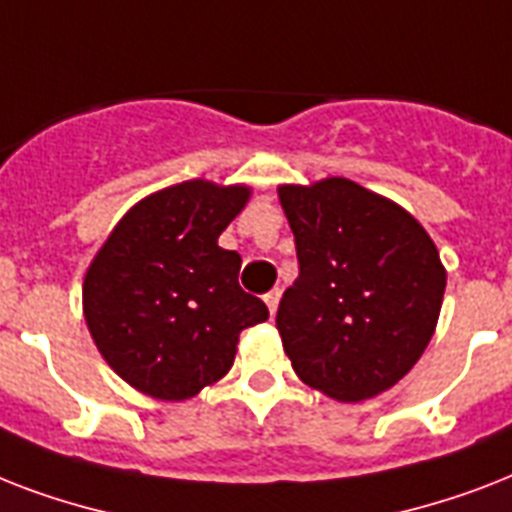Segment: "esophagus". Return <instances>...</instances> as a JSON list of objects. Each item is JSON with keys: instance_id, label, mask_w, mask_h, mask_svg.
<instances>
[{"instance_id": "obj_1", "label": "esophagus", "mask_w": 512, "mask_h": 512, "mask_svg": "<svg viewBox=\"0 0 512 512\" xmlns=\"http://www.w3.org/2000/svg\"><path fill=\"white\" fill-rule=\"evenodd\" d=\"M263 300H265V305H268L271 316H276V308H279V300H281V289H271V292H268Z\"/></svg>"}]
</instances>
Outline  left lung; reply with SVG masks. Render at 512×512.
<instances>
[{
    "instance_id": "left-lung-1",
    "label": "left lung",
    "mask_w": 512,
    "mask_h": 512,
    "mask_svg": "<svg viewBox=\"0 0 512 512\" xmlns=\"http://www.w3.org/2000/svg\"><path fill=\"white\" fill-rule=\"evenodd\" d=\"M300 276L276 313L297 377L361 401L393 388L436 329L446 271L406 209L353 180L281 185Z\"/></svg>"
}]
</instances>
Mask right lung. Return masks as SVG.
Here are the masks:
<instances>
[{
    "mask_svg": "<svg viewBox=\"0 0 512 512\" xmlns=\"http://www.w3.org/2000/svg\"><path fill=\"white\" fill-rule=\"evenodd\" d=\"M249 199L244 185L185 180L127 212L84 276V319L122 380L162 401L217 382L241 329L268 319L239 287V252L217 247Z\"/></svg>",
    "mask_w": 512,
    "mask_h": 512,
    "instance_id": "right-lung-1",
    "label": "right lung"
}]
</instances>
